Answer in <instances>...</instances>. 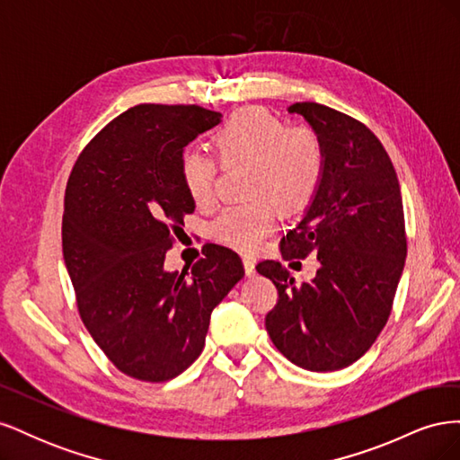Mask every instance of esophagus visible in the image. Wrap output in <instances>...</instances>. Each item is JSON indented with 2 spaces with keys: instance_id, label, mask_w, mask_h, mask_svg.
<instances>
[{
  "instance_id": "obj_1",
  "label": "esophagus",
  "mask_w": 460,
  "mask_h": 460,
  "mask_svg": "<svg viewBox=\"0 0 460 460\" xmlns=\"http://www.w3.org/2000/svg\"><path fill=\"white\" fill-rule=\"evenodd\" d=\"M243 269L247 276H253L255 274V259L253 257H243Z\"/></svg>"
}]
</instances>
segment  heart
<instances>
[{
  "instance_id": "obj_1",
  "label": "heart",
  "mask_w": 460,
  "mask_h": 460,
  "mask_svg": "<svg viewBox=\"0 0 460 460\" xmlns=\"http://www.w3.org/2000/svg\"><path fill=\"white\" fill-rule=\"evenodd\" d=\"M211 146L225 169L243 166V196L252 198L225 208L208 226L222 245L253 252L274 226V208L299 213L314 199L324 172V146L307 127L288 122L262 107L234 113L213 134ZM180 178L196 205H208L215 196L217 164L198 151L180 159Z\"/></svg>"
}]
</instances>
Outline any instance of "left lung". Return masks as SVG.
<instances>
[{"mask_svg":"<svg viewBox=\"0 0 460 460\" xmlns=\"http://www.w3.org/2000/svg\"><path fill=\"white\" fill-rule=\"evenodd\" d=\"M288 111L323 140L324 172L280 253L286 261L316 255L320 267L296 286L280 262L257 264L278 289L264 326L291 363L332 372L363 357L392 313L407 257L401 188L387 151L363 122L313 102Z\"/></svg>","mask_w":460,"mask_h":460,"instance_id":"obj_1","label":"left lung"}]
</instances>
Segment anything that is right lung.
Listing matches in <instances>:
<instances>
[{"instance_id":"add662e5","label":"right lung","mask_w":460,"mask_h":460,"mask_svg":"<svg viewBox=\"0 0 460 460\" xmlns=\"http://www.w3.org/2000/svg\"><path fill=\"white\" fill-rule=\"evenodd\" d=\"M220 117L199 105L130 107L68 176L63 257L78 313L111 363L136 380L182 374L203 351L213 309L243 278L238 253L215 243L190 272L164 270L172 232L196 208L180 159Z\"/></svg>"}]
</instances>
